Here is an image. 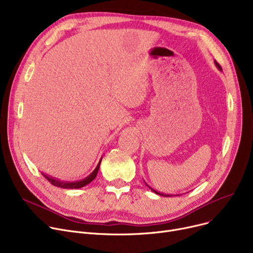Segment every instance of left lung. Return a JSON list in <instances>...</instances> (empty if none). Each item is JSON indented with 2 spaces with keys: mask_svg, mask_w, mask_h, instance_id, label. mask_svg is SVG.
Listing matches in <instances>:
<instances>
[{
  "mask_svg": "<svg viewBox=\"0 0 253 253\" xmlns=\"http://www.w3.org/2000/svg\"><path fill=\"white\" fill-rule=\"evenodd\" d=\"M214 64L216 65V68H217V69H218L220 72L222 71V70H221V66H220V65H219V64H218V63H217L215 60H214ZM143 181H144V180H143ZM144 183H145V185H147V187H148L149 189H151V190H152V191H153L155 194H157V195H159V196H163V197H172V196H174V195H170V194H164V193H161V192H158V191H156L155 189L151 188L150 185H149L147 182H145V181H144ZM175 196H179V195H175Z\"/></svg>",
  "mask_w": 253,
  "mask_h": 253,
  "instance_id": "1",
  "label": "left lung"
}]
</instances>
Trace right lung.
<instances>
[{"instance_id": "1", "label": "right lung", "mask_w": 253, "mask_h": 253, "mask_svg": "<svg viewBox=\"0 0 253 253\" xmlns=\"http://www.w3.org/2000/svg\"><path fill=\"white\" fill-rule=\"evenodd\" d=\"M101 159H102V157L100 158V160H99L97 166L95 167V169L93 170L87 177H85L84 179H81V180H77V181H64V180L58 179V178H56V177L50 176V175H48V174H46V173H43V172H41V173L45 176V178H47V179L49 180V182H51L53 185H55V187H58V188H61V189H80V188L85 187V185H87L88 183H90L93 179H94V178L96 177L97 172H98V170H99Z\"/></svg>"}]
</instances>
